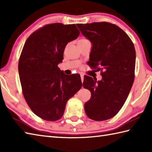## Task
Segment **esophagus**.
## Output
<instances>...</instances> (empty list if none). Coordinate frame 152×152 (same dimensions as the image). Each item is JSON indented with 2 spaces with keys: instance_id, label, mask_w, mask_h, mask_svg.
Segmentation results:
<instances>
[{
  "instance_id": "1",
  "label": "esophagus",
  "mask_w": 152,
  "mask_h": 152,
  "mask_svg": "<svg viewBox=\"0 0 152 152\" xmlns=\"http://www.w3.org/2000/svg\"><path fill=\"white\" fill-rule=\"evenodd\" d=\"M80 76H81V80H82V82H83V74H80Z\"/></svg>"
}]
</instances>
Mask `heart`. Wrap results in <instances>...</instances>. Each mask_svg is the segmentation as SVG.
I'll list each match as a JSON object with an SVG mask.
<instances>
[{
    "label": "heart",
    "mask_w": 152,
    "mask_h": 152,
    "mask_svg": "<svg viewBox=\"0 0 152 152\" xmlns=\"http://www.w3.org/2000/svg\"><path fill=\"white\" fill-rule=\"evenodd\" d=\"M86 39H84V38H82V39H80L79 40H78V42H82V41H84V40H86Z\"/></svg>",
    "instance_id": "obj_1"
}]
</instances>
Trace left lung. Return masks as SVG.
<instances>
[{
	"mask_svg": "<svg viewBox=\"0 0 152 152\" xmlns=\"http://www.w3.org/2000/svg\"><path fill=\"white\" fill-rule=\"evenodd\" d=\"M92 44L88 65L101 70V81L84 76L83 86L91 93L84 104L86 115L104 121L118 114L129 94L134 79L136 52L129 37L108 22L76 24Z\"/></svg>",
	"mask_w": 152,
	"mask_h": 152,
	"instance_id": "1",
	"label": "left lung"
}]
</instances>
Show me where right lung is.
<instances>
[{
    "label": "right lung",
    "mask_w": 152,
    "mask_h": 152,
    "mask_svg": "<svg viewBox=\"0 0 152 152\" xmlns=\"http://www.w3.org/2000/svg\"><path fill=\"white\" fill-rule=\"evenodd\" d=\"M79 34L75 24L56 23L38 28L24 44L18 63L22 93L31 110L44 120L62 118L68 100L82 88L79 74L66 75L58 67L66 44Z\"/></svg>",
    "instance_id": "add662e5"
}]
</instances>
